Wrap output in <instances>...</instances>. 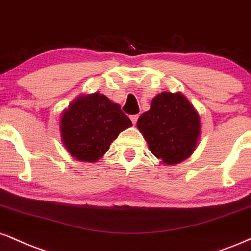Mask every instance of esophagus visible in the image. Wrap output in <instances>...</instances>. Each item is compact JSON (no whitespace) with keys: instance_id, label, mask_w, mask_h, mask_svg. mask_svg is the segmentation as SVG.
Instances as JSON below:
<instances>
[{"instance_id":"1","label":"esophagus","mask_w":251,"mask_h":251,"mask_svg":"<svg viewBox=\"0 0 251 251\" xmlns=\"http://www.w3.org/2000/svg\"><path fill=\"white\" fill-rule=\"evenodd\" d=\"M129 118H131V122L133 123V125H135V124H137L138 118H139V117H138V114H134V116H131Z\"/></svg>"}]
</instances>
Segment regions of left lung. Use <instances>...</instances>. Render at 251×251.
I'll use <instances>...</instances> for the list:
<instances>
[{
    "mask_svg": "<svg viewBox=\"0 0 251 251\" xmlns=\"http://www.w3.org/2000/svg\"><path fill=\"white\" fill-rule=\"evenodd\" d=\"M137 127L151 152L165 165L189 158L201 134L200 116L181 92L156 95L150 110L139 117Z\"/></svg>",
    "mask_w": 251,
    "mask_h": 251,
    "instance_id": "8db88e82",
    "label": "left lung"
}]
</instances>
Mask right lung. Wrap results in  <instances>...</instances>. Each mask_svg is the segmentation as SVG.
I'll return each mask as SVG.
<instances>
[{"label":"right lung","instance_id":"1","mask_svg":"<svg viewBox=\"0 0 251 251\" xmlns=\"http://www.w3.org/2000/svg\"><path fill=\"white\" fill-rule=\"evenodd\" d=\"M132 122L120 106L99 92L80 95L60 116V139L72 158L96 162Z\"/></svg>","mask_w":251,"mask_h":251}]
</instances>
